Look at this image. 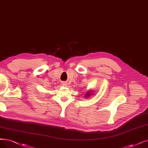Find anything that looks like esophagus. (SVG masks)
Here are the masks:
<instances>
[{"label":"esophagus","mask_w":148,"mask_h":148,"mask_svg":"<svg viewBox=\"0 0 148 148\" xmlns=\"http://www.w3.org/2000/svg\"><path fill=\"white\" fill-rule=\"evenodd\" d=\"M62 85H63V86H66L67 84H66V83H65V82H62Z\"/></svg>","instance_id":"esophagus-1"}]
</instances>
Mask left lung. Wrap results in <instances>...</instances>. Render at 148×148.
Returning a JSON list of instances; mask_svg holds the SVG:
<instances>
[{"label":"left lung","instance_id":"8db88e82","mask_svg":"<svg viewBox=\"0 0 148 148\" xmlns=\"http://www.w3.org/2000/svg\"><path fill=\"white\" fill-rule=\"evenodd\" d=\"M86 97H88V96H90V92H89V93H88H88H86Z\"/></svg>","mask_w":148,"mask_h":148}]
</instances>
